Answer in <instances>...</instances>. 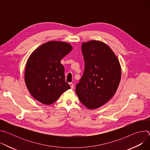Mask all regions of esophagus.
I'll return each mask as SVG.
<instances>
[{
  "instance_id": "esophagus-1",
  "label": "esophagus",
  "mask_w": 150,
  "mask_h": 150,
  "mask_svg": "<svg viewBox=\"0 0 150 150\" xmlns=\"http://www.w3.org/2000/svg\"><path fill=\"white\" fill-rule=\"evenodd\" d=\"M69 85H70V87H71V89H74V84H73L72 82H70V83H69Z\"/></svg>"
}]
</instances>
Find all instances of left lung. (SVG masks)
Returning <instances> with one entry per match:
<instances>
[{
    "mask_svg": "<svg viewBox=\"0 0 150 150\" xmlns=\"http://www.w3.org/2000/svg\"><path fill=\"white\" fill-rule=\"evenodd\" d=\"M85 69L76 93L88 109L100 108L116 93L121 78L119 61L104 42L91 40L82 44Z\"/></svg>",
    "mask_w": 150,
    "mask_h": 150,
    "instance_id": "8db88e82",
    "label": "left lung"
}]
</instances>
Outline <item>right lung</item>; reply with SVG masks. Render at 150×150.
<instances>
[{"label":"right lung","mask_w":150,"mask_h":150,"mask_svg":"<svg viewBox=\"0 0 150 150\" xmlns=\"http://www.w3.org/2000/svg\"><path fill=\"white\" fill-rule=\"evenodd\" d=\"M72 50L68 42L51 41L31 53L26 65L25 82L35 100L50 105L71 88L65 81V68L60 61Z\"/></svg>","instance_id":"add662e5"}]
</instances>
